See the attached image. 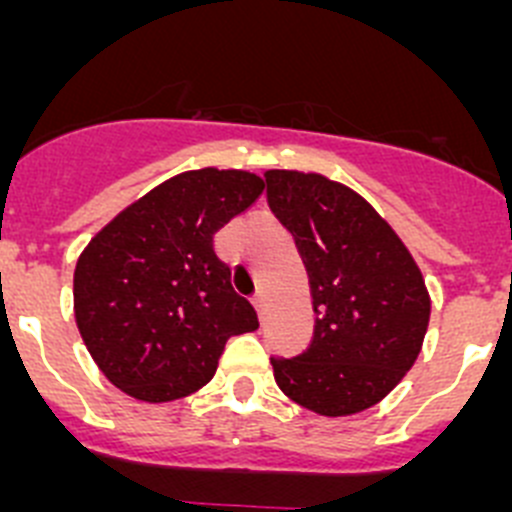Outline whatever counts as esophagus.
Wrapping results in <instances>:
<instances>
[{
  "label": "esophagus",
  "mask_w": 512,
  "mask_h": 512,
  "mask_svg": "<svg viewBox=\"0 0 512 512\" xmlns=\"http://www.w3.org/2000/svg\"><path fill=\"white\" fill-rule=\"evenodd\" d=\"M265 303H267V298H265V293H255V296H252V306H255V311L260 313L262 316V311H265Z\"/></svg>",
  "instance_id": "esophagus-1"
}]
</instances>
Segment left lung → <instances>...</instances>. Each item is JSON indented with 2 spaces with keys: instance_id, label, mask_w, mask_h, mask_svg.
Instances as JSON below:
<instances>
[{
  "instance_id": "obj_1",
  "label": "left lung",
  "mask_w": 512,
  "mask_h": 512,
  "mask_svg": "<svg viewBox=\"0 0 512 512\" xmlns=\"http://www.w3.org/2000/svg\"><path fill=\"white\" fill-rule=\"evenodd\" d=\"M267 204L293 234L311 285L313 339L273 357L278 388L319 416L380 403L423 347L431 298L416 260L357 191L319 173L267 170Z\"/></svg>"
}]
</instances>
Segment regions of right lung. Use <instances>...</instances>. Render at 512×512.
Listing matches in <instances>:
<instances>
[{
    "mask_svg": "<svg viewBox=\"0 0 512 512\" xmlns=\"http://www.w3.org/2000/svg\"><path fill=\"white\" fill-rule=\"evenodd\" d=\"M247 170L201 168L168 178L119 211L81 252L73 313L114 388L168 403L204 388L229 336L260 326L214 252V234L260 199Z\"/></svg>",
    "mask_w": 512,
    "mask_h": 512,
    "instance_id": "add662e5",
    "label": "right lung"
}]
</instances>
